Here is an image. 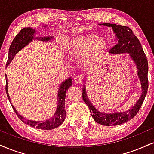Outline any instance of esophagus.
I'll return each mask as SVG.
<instances>
[{"label": "esophagus", "instance_id": "esophagus-1", "mask_svg": "<svg viewBox=\"0 0 154 154\" xmlns=\"http://www.w3.org/2000/svg\"><path fill=\"white\" fill-rule=\"evenodd\" d=\"M82 79H83L82 76L77 75L76 77H75V78H74V81H75L76 83H80L82 82Z\"/></svg>", "mask_w": 154, "mask_h": 154}]
</instances>
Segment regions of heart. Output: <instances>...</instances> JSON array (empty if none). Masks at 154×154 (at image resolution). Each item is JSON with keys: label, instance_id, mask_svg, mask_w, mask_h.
Segmentation results:
<instances>
[{"label": "heart", "instance_id": "1", "mask_svg": "<svg viewBox=\"0 0 154 154\" xmlns=\"http://www.w3.org/2000/svg\"><path fill=\"white\" fill-rule=\"evenodd\" d=\"M106 43L96 35L75 37L66 46L67 54L73 57L82 56V64L90 68L95 66L103 59L106 51Z\"/></svg>", "mask_w": 154, "mask_h": 154}]
</instances>
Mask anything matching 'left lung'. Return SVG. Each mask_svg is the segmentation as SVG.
I'll list each match as a JSON object with an SVG mask.
<instances>
[{"label": "left lung", "instance_id": "8db88e82", "mask_svg": "<svg viewBox=\"0 0 154 154\" xmlns=\"http://www.w3.org/2000/svg\"><path fill=\"white\" fill-rule=\"evenodd\" d=\"M103 24L107 26H111L117 38V43L112 48L110 49L109 53L111 54L130 53V57L137 65V68L138 69L137 74H138V77L141 82V87H142L141 96L140 97L139 100H137L135 105L131 108V109L124 111V112H116L112 113V114H106V113L105 114L97 110L88 99L85 89L83 88L82 93L83 100L88 105L91 115L95 121L102 125L113 126V125H121L128 122V120L132 119L137 114L140 109L148 91V63L142 45L130 27L116 25L115 24H109V23H105Z\"/></svg>", "mask_w": 154, "mask_h": 154}]
</instances>
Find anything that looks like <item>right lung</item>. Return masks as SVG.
I'll return each instance as SVG.
<instances>
[{
	"label": "right lung",
	"instance_id": "right-lung-1",
	"mask_svg": "<svg viewBox=\"0 0 154 154\" xmlns=\"http://www.w3.org/2000/svg\"><path fill=\"white\" fill-rule=\"evenodd\" d=\"M35 29L30 27H24L22 29H21L18 34L16 35V37L14 38L13 41H12L10 45L9 51H8V60H7L6 62V66L13 60L17 53H18L21 49H22L24 46L28 45V43L31 42L32 40L35 39ZM51 39V38H49V37H48V38L47 37H44V38H40V40H43V41L44 40L48 41ZM6 94L11 103L10 97L8 95V89H7V84H8L7 79H6ZM70 86H72V78L71 77H69L64 82H62V84L61 85V87L59 88V91L58 92V106L54 117H52L50 119H48L45 122H36L24 119V117H22L20 114L17 113V110H16L13 105H11V106L13 108L14 111H15L16 114L19 117V119L24 123L26 124V125H29V126L32 127V128H36L37 129H40V130H52V129L59 127L63 122L65 117H66V111L65 109V97H66V92Z\"/></svg>",
	"mask_w": 154,
	"mask_h": 154
}]
</instances>
